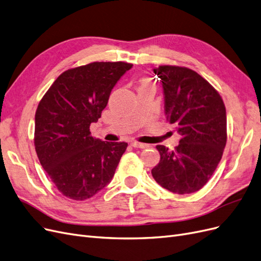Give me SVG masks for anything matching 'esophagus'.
Listing matches in <instances>:
<instances>
[{"label":"esophagus","instance_id":"1","mask_svg":"<svg viewBox=\"0 0 261 261\" xmlns=\"http://www.w3.org/2000/svg\"><path fill=\"white\" fill-rule=\"evenodd\" d=\"M131 146L137 147V148H145V147H147V145L144 144V143H140V142H137V141H132L131 142Z\"/></svg>","mask_w":261,"mask_h":261}]
</instances>
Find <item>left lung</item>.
<instances>
[{
  "instance_id": "left-lung-1",
  "label": "left lung",
  "mask_w": 261,
  "mask_h": 261,
  "mask_svg": "<svg viewBox=\"0 0 261 261\" xmlns=\"http://www.w3.org/2000/svg\"><path fill=\"white\" fill-rule=\"evenodd\" d=\"M167 120L181 140L174 150L157 145L161 161L152 169L155 181L178 194L203 188L221 161L226 143V114L216 89L187 67L159 66Z\"/></svg>"
}]
</instances>
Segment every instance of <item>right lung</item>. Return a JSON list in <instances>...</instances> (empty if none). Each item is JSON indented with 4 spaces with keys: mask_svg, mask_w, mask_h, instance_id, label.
Here are the masks:
<instances>
[{
    "mask_svg": "<svg viewBox=\"0 0 261 261\" xmlns=\"http://www.w3.org/2000/svg\"><path fill=\"white\" fill-rule=\"evenodd\" d=\"M123 62H94L64 71L36 112L35 147L40 164L66 197L85 200L112 181L125 142L91 136L116 83L131 69Z\"/></svg>",
    "mask_w": 261,
    "mask_h": 261,
    "instance_id": "obj_1",
    "label": "right lung"
}]
</instances>
